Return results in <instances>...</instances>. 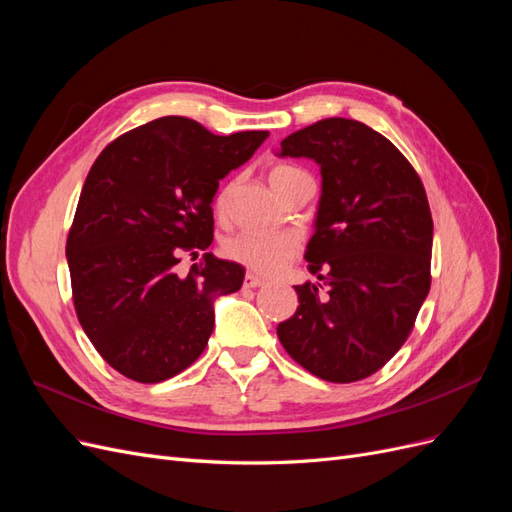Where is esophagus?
<instances>
[{"label": "esophagus", "instance_id": "esophagus-1", "mask_svg": "<svg viewBox=\"0 0 512 512\" xmlns=\"http://www.w3.org/2000/svg\"><path fill=\"white\" fill-rule=\"evenodd\" d=\"M243 286L245 288H260V286H265V280H262V277H258L256 273L247 271L245 273V280H243Z\"/></svg>", "mask_w": 512, "mask_h": 512}]
</instances>
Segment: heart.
I'll list each match as a JSON object with an SVG mask.
<instances>
[{"label":"heart","mask_w":512,"mask_h":512,"mask_svg":"<svg viewBox=\"0 0 512 512\" xmlns=\"http://www.w3.org/2000/svg\"><path fill=\"white\" fill-rule=\"evenodd\" d=\"M297 168L292 166H275L271 170V183L282 179L290 173H294ZM226 196L220 198V207H224ZM226 254L241 262L247 269H252L262 275H275L286 269L288 262L297 256L299 252V241L290 232L284 230H247L239 232V235L230 237L226 241Z\"/></svg>","instance_id":"obj_1"}]
</instances>
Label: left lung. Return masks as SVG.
Instances as JSON below:
<instances>
[{
  "label": "left lung",
  "mask_w": 512,
  "mask_h": 512,
  "mask_svg": "<svg viewBox=\"0 0 512 512\" xmlns=\"http://www.w3.org/2000/svg\"><path fill=\"white\" fill-rule=\"evenodd\" d=\"M275 153L314 160L322 177L305 250L320 282L294 286L299 307L277 324V337L314 376L363 380L404 346L429 294L433 222L425 188L389 138L354 119L312 123Z\"/></svg>",
  "instance_id": "8db88e82"
}]
</instances>
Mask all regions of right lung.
<instances>
[{"mask_svg": "<svg viewBox=\"0 0 512 512\" xmlns=\"http://www.w3.org/2000/svg\"><path fill=\"white\" fill-rule=\"evenodd\" d=\"M269 132L218 136L188 117H160L108 145L91 166L66 243L76 316L119 374L162 382L203 354L215 299L245 269L205 254L188 275L183 252L213 241V196Z\"/></svg>", "mask_w": 512, "mask_h": 512, "instance_id": "1", "label": "right lung"}]
</instances>
